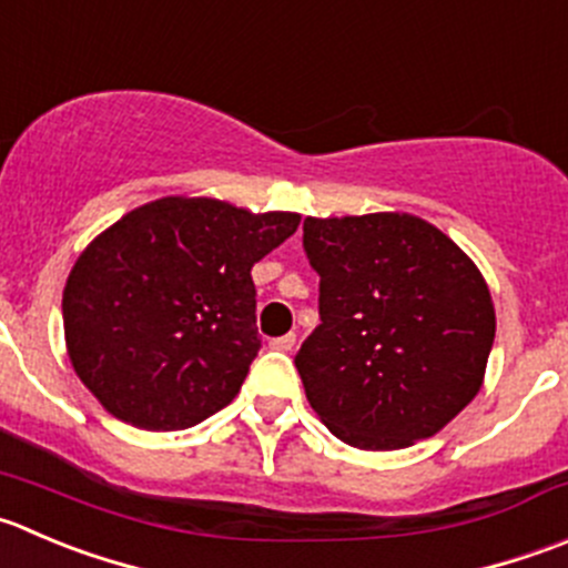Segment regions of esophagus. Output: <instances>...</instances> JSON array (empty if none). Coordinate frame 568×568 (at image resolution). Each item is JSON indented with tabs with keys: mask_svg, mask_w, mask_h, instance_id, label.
I'll list each match as a JSON object with an SVG mask.
<instances>
[{
	"mask_svg": "<svg viewBox=\"0 0 568 568\" xmlns=\"http://www.w3.org/2000/svg\"><path fill=\"white\" fill-rule=\"evenodd\" d=\"M294 344H296V335L294 333L280 335V338L268 341V346H272V349H280V352H291V349H294Z\"/></svg>",
	"mask_w": 568,
	"mask_h": 568,
	"instance_id": "34e87169",
	"label": "esophagus"
}]
</instances>
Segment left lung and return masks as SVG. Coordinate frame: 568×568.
<instances>
[{
    "instance_id": "obj_1",
    "label": "left lung",
    "mask_w": 568,
    "mask_h": 568,
    "mask_svg": "<svg viewBox=\"0 0 568 568\" xmlns=\"http://www.w3.org/2000/svg\"><path fill=\"white\" fill-rule=\"evenodd\" d=\"M318 324L296 352L307 402L357 449H405L480 390L497 316L480 268L410 213L313 219Z\"/></svg>"
}]
</instances>
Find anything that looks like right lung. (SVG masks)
<instances>
[{
    "mask_svg": "<svg viewBox=\"0 0 568 568\" xmlns=\"http://www.w3.org/2000/svg\"><path fill=\"white\" fill-rule=\"evenodd\" d=\"M300 213L163 196L85 246L65 280L71 366L121 422L185 430L235 399L261 349L252 266Z\"/></svg>",
    "mask_w": 568,
    "mask_h": 568,
    "instance_id": "obj_1",
    "label": "right lung"
}]
</instances>
